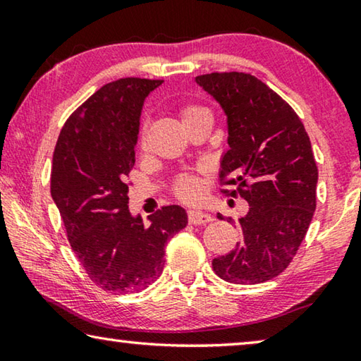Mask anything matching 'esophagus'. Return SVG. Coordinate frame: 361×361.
Returning <instances> with one entry per match:
<instances>
[{
	"instance_id": "34e87169",
	"label": "esophagus",
	"mask_w": 361,
	"mask_h": 361,
	"mask_svg": "<svg viewBox=\"0 0 361 361\" xmlns=\"http://www.w3.org/2000/svg\"><path fill=\"white\" fill-rule=\"evenodd\" d=\"M188 219L191 224H205V223H210L213 218L209 215V213H204L199 210H189Z\"/></svg>"
}]
</instances>
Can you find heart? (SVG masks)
<instances>
[{
    "label": "heart",
    "mask_w": 361,
    "mask_h": 361,
    "mask_svg": "<svg viewBox=\"0 0 361 361\" xmlns=\"http://www.w3.org/2000/svg\"><path fill=\"white\" fill-rule=\"evenodd\" d=\"M180 116H181L183 126H185V124H188V122L200 118V116H210V114L202 106L186 105L181 108ZM145 145H146L145 135L142 133V137H140V146L145 148ZM175 194L183 200H189V202L197 200L200 195H202V181H200L197 176H194V175H181L175 183Z\"/></svg>",
    "instance_id": "1"
}]
</instances>
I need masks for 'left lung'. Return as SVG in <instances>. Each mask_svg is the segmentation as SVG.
<instances>
[{
    "instance_id": "obj_1",
    "label": "left lung",
    "mask_w": 361,
    "mask_h": 361,
    "mask_svg": "<svg viewBox=\"0 0 361 361\" xmlns=\"http://www.w3.org/2000/svg\"><path fill=\"white\" fill-rule=\"evenodd\" d=\"M195 82L228 122L229 149L219 161V176L239 185L231 197L239 194L248 202L245 215L229 218L240 229V242L212 261L213 271L231 283L267 282L288 267L315 212L319 170L309 135L288 103L258 78L210 73Z\"/></svg>"
}]
</instances>
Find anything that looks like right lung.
<instances>
[{"mask_svg":"<svg viewBox=\"0 0 361 361\" xmlns=\"http://www.w3.org/2000/svg\"><path fill=\"white\" fill-rule=\"evenodd\" d=\"M162 82L122 78L105 84L65 122L54 151L52 200L84 271L108 293L154 282L167 240L188 224L180 205L162 207L148 223L129 210L126 180L135 164L142 109Z\"/></svg>","mask_w":361,"mask_h":361,"instance_id":"1","label":"right lung"}]
</instances>
